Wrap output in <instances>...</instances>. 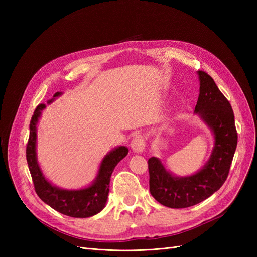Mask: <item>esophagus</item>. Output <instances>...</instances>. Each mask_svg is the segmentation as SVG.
<instances>
[{
    "label": "esophagus",
    "instance_id": "34e87169",
    "mask_svg": "<svg viewBox=\"0 0 257 257\" xmlns=\"http://www.w3.org/2000/svg\"><path fill=\"white\" fill-rule=\"evenodd\" d=\"M132 150L136 153H143L146 148V139L143 135H136L131 143Z\"/></svg>",
    "mask_w": 257,
    "mask_h": 257
}]
</instances>
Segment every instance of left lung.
<instances>
[{
	"label": "left lung",
	"instance_id": "left-lung-1",
	"mask_svg": "<svg viewBox=\"0 0 257 257\" xmlns=\"http://www.w3.org/2000/svg\"><path fill=\"white\" fill-rule=\"evenodd\" d=\"M197 75L200 87L194 112L212 132L214 146L204 167L191 176H175L155 157L148 161L151 195L169 208L194 206L219 190L228 176L237 147L235 116L229 102L211 76L203 71Z\"/></svg>",
	"mask_w": 257,
	"mask_h": 257
}]
</instances>
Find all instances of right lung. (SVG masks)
Here are the masks:
<instances>
[{"instance_id": "obj_1", "label": "right lung", "mask_w": 257, "mask_h": 257, "mask_svg": "<svg viewBox=\"0 0 257 257\" xmlns=\"http://www.w3.org/2000/svg\"><path fill=\"white\" fill-rule=\"evenodd\" d=\"M61 94L62 92H57L53 98L48 100V104L52 103ZM45 108V104L36 107L30 122V137L27 145V161L35 192L45 204L62 214L72 217H90L95 215L105 208L109 193L111 174L116 164L126 157L128 149L126 147L120 146L108 152L100 162L95 179L87 188L65 190L53 185L45 178L36 155V126Z\"/></svg>"}]
</instances>
